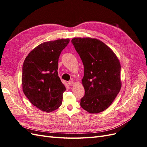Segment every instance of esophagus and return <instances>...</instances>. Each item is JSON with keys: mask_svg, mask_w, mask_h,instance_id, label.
<instances>
[{"mask_svg": "<svg viewBox=\"0 0 147 147\" xmlns=\"http://www.w3.org/2000/svg\"><path fill=\"white\" fill-rule=\"evenodd\" d=\"M68 84H69V86H74V83L73 81H69Z\"/></svg>", "mask_w": 147, "mask_h": 147, "instance_id": "34e87169", "label": "esophagus"}]
</instances>
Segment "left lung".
Wrapping results in <instances>:
<instances>
[{
	"label": "left lung",
	"instance_id": "obj_1",
	"mask_svg": "<svg viewBox=\"0 0 147 147\" xmlns=\"http://www.w3.org/2000/svg\"><path fill=\"white\" fill-rule=\"evenodd\" d=\"M71 42L84 67L82 84L85 95L80 106L89 113L101 112L111 105L121 89L120 61L99 40L76 37Z\"/></svg>",
	"mask_w": 147,
	"mask_h": 147
}]
</instances>
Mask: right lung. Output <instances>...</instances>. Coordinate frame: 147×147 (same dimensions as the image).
Masks as SVG:
<instances>
[{"label": "right lung", "mask_w": 147, "mask_h": 147, "mask_svg": "<svg viewBox=\"0 0 147 147\" xmlns=\"http://www.w3.org/2000/svg\"><path fill=\"white\" fill-rule=\"evenodd\" d=\"M69 38L44 42L26 57L22 71V90L40 110L53 112L61 106L64 84L58 76V61Z\"/></svg>", "instance_id": "1"}]
</instances>
